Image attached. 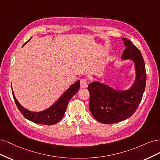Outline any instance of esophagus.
<instances>
[{
	"mask_svg": "<svg viewBox=\"0 0 160 160\" xmlns=\"http://www.w3.org/2000/svg\"><path fill=\"white\" fill-rule=\"evenodd\" d=\"M88 86V82L85 78L82 79L80 80V87L81 88H86Z\"/></svg>",
	"mask_w": 160,
	"mask_h": 160,
	"instance_id": "34e87169",
	"label": "esophagus"
}]
</instances>
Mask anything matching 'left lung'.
I'll list each match as a JSON object with an SVG mask.
<instances>
[{
  "instance_id": "obj_1",
  "label": "left lung",
  "mask_w": 160,
  "mask_h": 160,
  "mask_svg": "<svg viewBox=\"0 0 160 160\" xmlns=\"http://www.w3.org/2000/svg\"><path fill=\"white\" fill-rule=\"evenodd\" d=\"M122 40L126 47L122 58H132L135 62L137 75L131 88L117 91L98 82H92L88 87L92 114L97 121L106 124L124 120L134 114L146 88V72L141 52L130 40Z\"/></svg>"
}]
</instances>
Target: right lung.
<instances>
[{
  "label": "right lung",
  "mask_w": 160,
  "mask_h": 160,
  "mask_svg": "<svg viewBox=\"0 0 160 160\" xmlns=\"http://www.w3.org/2000/svg\"><path fill=\"white\" fill-rule=\"evenodd\" d=\"M26 43L27 42H25L24 44ZM80 86V81H77L76 83L71 85L69 88L64 92L63 94L59 98V99L54 104L49 107L48 109L39 112H33L26 110L17 100L13 91H12V92L14 100L16 103L18 109L24 118L30 121L38 123V124L53 125L60 121L63 118L67 105H68L70 100L78 91Z\"/></svg>",
  "instance_id": "add662e5"
}]
</instances>
